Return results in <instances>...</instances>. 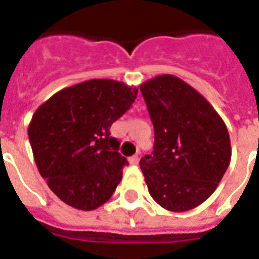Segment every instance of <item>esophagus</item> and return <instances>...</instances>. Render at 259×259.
<instances>
[{"label": "esophagus", "instance_id": "esophagus-1", "mask_svg": "<svg viewBox=\"0 0 259 259\" xmlns=\"http://www.w3.org/2000/svg\"><path fill=\"white\" fill-rule=\"evenodd\" d=\"M130 163H131V164H138V163H139V156H138V155L131 156V158H130Z\"/></svg>", "mask_w": 259, "mask_h": 259}]
</instances>
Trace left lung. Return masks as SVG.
Listing matches in <instances>:
<instances>
[{
	"label": "left lung",
	"mask_w": 259,
	"mask_h": 259,
	"mask_svg": "<svg viewBox=\"0 0 259 259\" xmlns=\"http://www.w3.org/2000/svg\"><path fill=\"white\" fill-rule=\"evenodd\" d=\"M155 143L140 159L151 196L168 211L199 206L218 187L230 164V136L222 117L202 95L172 74L140 85Z\"/></svg>",
	"instance_id": "8db88e82"
}]
</instances>
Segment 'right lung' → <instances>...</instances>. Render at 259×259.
Instances as JSON below:
<instances>
[{"label": "right lung", "mask_w": 259, "mask_h": 259, "mask_svg": "<svg viewBox=\"0 0 259 259\" xmlns=\"http://www.w3.org/2000/svg\"><path fill=\"white\" fill-rule=\"evenodd\" d=\"M138 96L124 82L95 78L64 88L40 105L28 135L41 177L78 210H95L112 196L127 159L109 128Z\"/></svg>", "instance_id": "obj_1"}]
</instances>
